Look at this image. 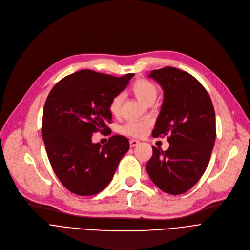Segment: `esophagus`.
<instances>
[{"label":"esophagus","mask_w":250,"mask_h":250,"mask_svg":"<svg viewBox=\"0 0 250 250\" xmlns=\"http://www.w3.org/2000/svg\"><path fill=\"white\" fill-rule=\"evenodd\" d=\"M138 144H139V141L136 140V139H130V140H129V146H130V147H134V146H137Z\"/></svg>","instance_id":"esophagus-1"}]
</instances>
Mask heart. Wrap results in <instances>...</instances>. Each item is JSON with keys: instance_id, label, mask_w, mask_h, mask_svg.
<instances>
[{"instance_id": "1", "label": "heart", "mask_w": 250, "mask_h": 250, "mask_svg": "<svg viewBox=\"0 0 250 250\" xmlns=\"http://www.w3.org/2000/svg\"><path fill=\"white\" fill-rule=\"evenodd\" d=\"M133 95L142 103L148 104L154 102L158 95L157 87L149 80L140 78L133 82L130 88ZM122 108V97L120 95L114 96L109 104V110L112 115L119 116ZM149 126L147 121H133L128 122L122 127V132L130 136H141L146 133Z\"/></svg>"}]
</instances>
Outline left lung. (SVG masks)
<instances>
[{"mask_svg": "<svg viewBox=\"0 0 250 250\" xmlns=\"http://www.w3.org/2000/svg\"><path fill=\"white\" fill-rule=\"evenodd\" d=\"M148 77L162 88L164 99L152 131L168 135L165 151L152 146L146 164L152 182L163 192L180 195L190 190L206 171L216 139V114L204 86L174 67L152 70Z\"/></svg>", "mask_w": 250, "mask_h": 250, "instance_id": "8db88e82", "label": "left lung"}]
</instances>
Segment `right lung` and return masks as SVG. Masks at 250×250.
Wrapping results in <instances>:
<instances>
[{
	"instance_id": "1",
	"label": "right lung",
	"mask_w": 250,
	"mask_h": 250,
	"mask_svg": "<svg viewBox=\"0 0 250 250\" xmlns=\"http://www.w3.org/2000/svg\"><path fill=\"white\" fill-rule=\"evenodd\" d=\"M134 74L114 77L80 70L60 80L44 104L42 133L51 167L63 186L79 196H92L110 184L129 149L125 136L113 135L105 145L93 144L94 132H108L111 99Z\"/></svg>"
}]
</instances>
